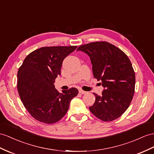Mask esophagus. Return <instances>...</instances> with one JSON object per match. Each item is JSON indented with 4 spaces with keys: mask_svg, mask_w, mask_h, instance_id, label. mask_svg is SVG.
I'll return each mask as SVG.
<instances>
[{
    "mask_svg": "<svg viewBox=\"0 0 154 154\" xmlns=\"http://www.w3.org/2000/svg\"><path fill=\"white\" fill-rule=\"evenodd\" d=\"M79 92L80 94H85L87 93V92L84 91V90H79Z\"/></svg>",
    "mask_w": 154,
    "mask_h": 154,
    "instance_id": "34e87169",
    "label": "esophagus"
}]
</instances>
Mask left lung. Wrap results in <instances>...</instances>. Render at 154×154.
Segmentation results:
<instances>
[{
    "mask_svg": "<svg viewBox=\"0 0 154 154\" xmlns=\"http://www.w3.org/2000/svg\"><path fill=\"white\" fill-rule=\"evenodd\" d=\"M77 51L90 57L94 77L104 88L101 96L93 93L96 101L89 107L90 112L105 122L119 118L129 107L135 92V75L129 58L105 42L82 45Z\"/></svg>",
    "mask_w": 154,
    "mask_h": 154,
    "instance_id": "left-lung-1",
    "label": "left lung"
}]
</instances>
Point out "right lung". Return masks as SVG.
I'll use <instances>...</instances> for the list:
<instances>
[{
    "label": "right lung",
    "mask_w": 154,
    "mask_h": 154,
    "mask_svg": "<svg viewBox=\"0 0 154 154\" xmlns=\"http://www.w3.org/2000/svg\"><path fill=\"white\" fill-rule=\"evenodd\" d=\"M77 46L44 47L34 51L23 61L17 73V88L27 111L35 119L54 124L63 118L70 101L78 94L72 88L59 93L54 88L64 59Z\"/></svg>",
    "instance_id": "1"
}]
</instances>
